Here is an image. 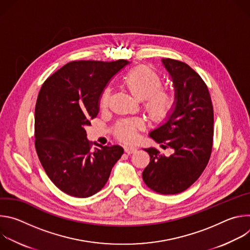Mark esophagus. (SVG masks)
I'll return each instance as SVG.
<instances>
[{
    "label": "esophagus",
    "instance_id": "obj_1",
    "mask_svg": "<svg viewBox=\"0 0 250 250\" xmlns=\"http://www.w3.org/2000/svg\"><path fill=\"white\" fill-rule=\"evenodd\" d=\"M125 151L127 153V154H132L134 152L137 151V148L135 146H125Z\"/></svg>",
    "mask_w": 250,
    "mask_h": 250
}]
</instances>
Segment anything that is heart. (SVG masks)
<instances>
[{
	"label": "heart",
	"mask_w": 250,
	"mask_h": 250,
	"mask_svg": "<svg viewBox=\"0 0 250 250\" xmlns=\"http://www.w3.org/2000/svg\"><path fill=\"white\" fill-rule=\"evenodd\" d=\"M124 86L130 92V94L139 101H146V110L149 117L154 122H162L170 113L174 98L173 95L161 90L162 80L158 74L146 66H139L132 70L125 76ZM111 90L105 89L100 100L102 106L109 104ZM142 127L140 122L125 121L117 127V135L125 141H133L139 128Z\"/></svg>",
	"instance_id": "heart-1"
}]
</instances>
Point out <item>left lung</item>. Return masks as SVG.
<instances>
[{
  "label": "left lung",
  "instance_id": "obj_1",
  "mask_svg": "<svg viewBox=\"0 0 250 250\" xmlns=\"http://www.w3.org/2000/svg\"><path fill=\"white\" fill-rule=\"evenodd\" d=\"M174 88V104L164 121L149 132L162 148L170 147L169 157L155 147L145 148L150 162L142 172L153 191L178 194L197 181L211 152L213 110L207 85L186 63L161 59Z\"/></svg>",
  "mask_w": 250,
  "mask_h": 250
}]
</instances>
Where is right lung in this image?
<instances>
[{"label": "right lung", "mask_w": 250, "mask_h": 250, "mask_svg": "<svg viewBox=\"0 0 250 250\" xmlns=\"http://www.w3.org/2000/svg\"><path fill=\"white\" fill-rule=\"evenodd\" d=\"M130 62H69L43 83L35 105V148L49 179L62 192L87 198L108 181L121 146L92 148L85 127L97 117L110 81Z\"/></svg>", "instance_id": "1"}]
</instances>
